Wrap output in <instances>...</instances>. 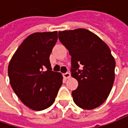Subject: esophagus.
Instances as JSON below:
<instances>
[{
    "instance_id": "esophagus-1",
    "label": "esophagus",
    "mask_w": 128,
    "mask_h": 128,
    "mask_svg": "<svg viewBox=\"0 0 128 128\" xmlns=\"http://www.w3.org/2000/svg\"><path fill=\"white\" fill-rule=\"evenodd\" d=\"M63 76H64V77L65 79H69L70 76H71V74H70V72H66V73H64Z\"/></svg>"
}]
</instances>
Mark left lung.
I'll return each instance as SVG.
<instances>
[{"mask_svg":"<svg viewBox=\"0 0 128 128\" xmlns=\"http://www.w3.org/2000/svg\"><path fill=\"white\" fill-rule=\"evenodd\" d=\"M58 39L69 50L72 76L78 81L77 89L72 92L74 103L84 110L100 106L114 80L115 61L108 46L84 28L58 31Z\"/></svg>","mask_w":128,"mask_h":128,"instance_id":"8db88e82","label":"left lung"}]
</instances>
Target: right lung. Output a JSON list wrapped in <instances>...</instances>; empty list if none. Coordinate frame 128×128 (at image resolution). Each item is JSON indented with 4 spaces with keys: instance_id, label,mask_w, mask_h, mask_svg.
I'll use <instances>...</instances> for the list:
<instances>
[{
    "instance_id": "1",
    "label": "right lung",
    "mask_w": 128,
    "mask_h": 128,
    "mask_svg": "<svg viewBox=\"0 0 128 128\" xmlns=\"http://www.w3.org/2000/svg\"><path fill=\"white\" fill-rule=\"evenodd\" d=\"M57 39V31L32 34L10 61L8 73L11 87L20 101L33 110L49 108L62 84V75L52 71L49 61Z\"/></svg>"
}]
</instances>
